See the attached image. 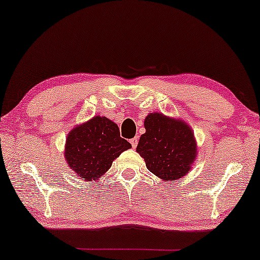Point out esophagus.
I'll list each match as a JSON object with an SVG mask.
<instances>
[{"instance_id":"esophagus-1","label":"esophagus","mask_w":260,"mask_h":260,"mask_svg":"<svg viewBox=\"0 0 260 260\" xmlns=\"http://www.w3.org/2000/svg\"><path fill=\"white\" fill-rule=\"evenodd\" d=\"M138 141H139V138H138V137H135V138H133V139H131V141H129V142L132 144V147H133V148L137 147Z\"/></svg>"}]
</instances>
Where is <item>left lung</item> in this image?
Instances as JSON below:
<instances>
[{
    "label": "left lung",
    "instance_id": "obj_1",
    "mask_svg": "<svg viewBox=\"0 0 260 260\" xmlns=\"http://www.w3.org/2000/svg\"><path fill=\"white\" fill-rule=\"evenodd\" d=\"M145 134L137 152L149 172L164 180L182 178L197 158V142L192 128L182 120L151 113L145 119Z\"/></svg>",
    "mask_w": 260,
    "mask_h": 260
}]
</instances>
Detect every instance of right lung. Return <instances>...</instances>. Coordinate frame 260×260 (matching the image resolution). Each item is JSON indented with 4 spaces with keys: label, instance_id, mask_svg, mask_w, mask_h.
<instances>
[{
    "label": "right lung",
    "instance_id": "right-lung-1",
    "mask_svg": "<svg viewBox=\"0 0 260 260\" xmlns=\"http://www.w3.org/2000/svg\"><path fill=\"white\" fill-rule=\"evenodd\" d=\"M129 148L132 145L120 137L118 125L105 116L96 115L69 132L64 158L79 178L93 181L102 177L112 162Z\"/></svg>",
    "mask_w": 260,
    "mask_h": 260
}]
</instances>
